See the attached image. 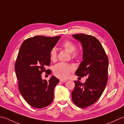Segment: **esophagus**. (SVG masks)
Returning a JSON list of instances; mask_svg holds the SVG:
<instances>
[{"instance_id":"1","label":"esophagus","mask_w":124,"mask_h":124,"mask_svg":"<svg viewBox=\"0 0 124 124\" xmlns=\"http://www.w3.org/2000/svg\"><path fill=\"white\" fill-rule=\"evenodd\" d=\"M67 81V80H63V79H60V82H61V83H65Z\"/></svg>"}]
</instances>
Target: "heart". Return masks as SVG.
Segmentation results:
<instances>
[{
	"instance_id": "obj_1",
	"label": "heart",
	"mask_w": 124,
	"mask_h": 124,
	"mask_svg": "<svg viewBox=\"0 0 124 124\" xmlns=\"http://www.w3.org/2000/svg\"><path fill=\"white\" fill-rule=\"evenodd\" d=\"M62 47L70 53H72V55L74 57H76L78 56V53L76 51H74L76 49V46L75 43L70 40H66L64 41L62 44ZM50 57L52 61H55L57 59V51L55 48H53L50 53ZM73 69L72 67L65 63H61L55 65L53 69L54 74L56 76L61 79H66L69 76L70 72Z\"/></svg>"
}]
</instances>
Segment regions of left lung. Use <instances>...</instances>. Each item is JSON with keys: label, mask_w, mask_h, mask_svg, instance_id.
Instances as JSON below:
<instances>
[{"label": "left lung", "mask_w": 124, "mask_h": 124, "mask_svg": "<svg viewBox=\"0 0 124 124\" xmlns=\"http://www.w3.org/2000/svg\"><path fill=\"white\" fill-rule=\"evenodd\" d=\"M83 47V61L75 72L77 76H88L84 83L75 81L71 93L76 106L85 108L93 105L101 97L108 79V60L102 45L96 38L85 34L72 35Z\"/></svg>", "instance_id": "1"}]
</instances>
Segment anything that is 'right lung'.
Masks as SVG:
<instances>
[{
    "mask_svg": "<svg viewBox=\"0 0 124 124\" xmlns=\"http://www.w3.org/2000/svg\"><path fill=\"white\" fill-rule=\"evenodd\" d=\"M61 36H35L23 41L19 49L16 64V76L22 96L35 108H45L52 103L54 90L59 79L52 76L48 81L43 80V72L49 75L46 67L50 63V51Z\"/></svg>",
    "mask_w": 124,
    "mask_h": 124,
    "instance_id": "add662e5",
    "label": "right lung"
}]
</instances>
